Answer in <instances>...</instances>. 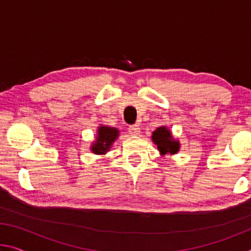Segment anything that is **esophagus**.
<instances>
[{"label": "esophagus", "mask_w": 251, "mask_h": 251, "mask_svg": "<svg viewBox=\"0 0 251 251\" xmlns=\"http://www.w3.org/2000/svg\"><path fill=\"white\" fill-rule=\"evenodd\" d=\"M128 131H129V134H130V135L136 136V135H138L139 133H141V128H139V125L135 124V125H131V126H129Z\"/></svg>", "instance_id": "34e87169"}]
</instances>
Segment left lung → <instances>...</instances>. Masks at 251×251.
Instances as JSON below:
<instances>
[{"label": "left lung", "mask_w": 251, "mask_h": 251, "mask_svg": "<svg viewBox=\"0 0 251 251\" xmlns=\"http://www.w3.org/2000/svg\"><path fill=\"white\" fill-rule=\"evenodd\" d=\"M151 141L156 144L161 155L177 154L180 147L179 142L173 138L172 133L165 126H160L152 131Z\"/></svg>", "instance_id": "1"}]
</instances>
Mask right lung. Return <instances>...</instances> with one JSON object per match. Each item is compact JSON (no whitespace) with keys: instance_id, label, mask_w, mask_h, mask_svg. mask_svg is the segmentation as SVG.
Masks as SVG:
<instances>
[{"instance_id":"1","label":"right lung","mask_w":251,"mask_h":251,"mask_svg":"<svg viewBox=\"0 0 251 251\" xmlns=\"http://www.w3.org/2000/svg\"><path fill=\"white\" fill-rule=\"evenodd\" d=\"M120 130L115 127L100 126L97 129V136L95 142L93 143L91 151L96 155H105L109 151L110 146L117 139Z\"/></svg>"}]
</instances>
